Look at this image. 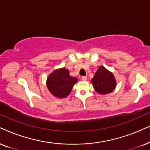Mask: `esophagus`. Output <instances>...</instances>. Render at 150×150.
Segmentation results:
<instances>
[{"label":"esophagus","instance_id":"obj_1","mask_svg":"<svg viewBox=\"0 0 150 150\" xmlns=\"http://www.w3.org/2000/svg\"><path fill=\"white\" fill-rule=\"evenodd\" d=\"M81 79H82V81H86L87 77L86 76H82L81 77Z\"/></svg>","mask_w":150,"mask_h":150}]
</instances>
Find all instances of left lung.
I'll use <instances>...</instances> for the list:
<instances>
[{
    "label": "left lung",
    "mask_w": 150,
    "mask_h": 150,
    "mask_svg": "<svg viewBox=\"0 0 150 150\" xmlns=\"http://www.w3.org/2000/svg\"><path fill=\"white\" fill-rule=\"evenodd\" d=\"M91 81L96 92L103 95L112 92L116 85L113 74L104 66H100Z\"/></svg>",
    "instance_id": "left-lung-1"
}]
</instances>
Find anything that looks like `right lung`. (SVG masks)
Masks as SVG:
<instances>
[{
    "instance_id": "1",
    "label": "right lung",
    "mask_w": 150,
    "mask_h": 150,
    "mask_svg": "<svg viewBox=\"0 0 150 150\" xmlns=\"http://www.w3.org/2000/svg\"><path fill=\"white\" fill-rule=\"evenodd\" d=\"M69 71L63 69L52 72L47 79V87L57 98H65L71 93L73 85L77 81L76 77L70 75Z\"/></svg>"
}]
</instances>
